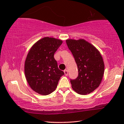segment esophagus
<instances>
[{"mask_svg":"<svg viewBox=\"0 0 124 124\" xmlns=\"http://www.w3.org/2000/svg\"><path fill=\"white\" fill-rule=\"evenodd\" d=\"M64 74H65V76L68 75V70H67V69H65V70H64Z\"/></svg>","mask_w":124,"mask_h":124,"instance_id":"1","label":"esophagus"}]
</instances>
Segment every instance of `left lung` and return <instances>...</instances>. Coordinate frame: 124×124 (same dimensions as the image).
I'll list each match as a JSON object with an SVG mask.
<instances>
[{
  "instance_id": "1",
  "label": "left lung",
  "mask_w": 124,
  "mask_h": 124,
  "mask_svg": "<svg viewBox=\"0 0 124 124\" xmlns=\"http://www.w3.org/2000/svg\"><path fill=\"white\" fill-rule=\"evenodd\" d=\"M66 43L77 64L78 75L70 79L73 89L78 94L86 95L99 87L103 78L104 64L97 49L84 39H68Z\"/></svg>"
}]
</instances>
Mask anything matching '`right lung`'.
Returning a JSON list of instances; mask_svg holds the SVG:
<instances>
[{
    "label": "right lung",
    "instance_id": "right-lung-1",
    "mask_svg": "<svg viewBox=\"0 0 124 124\" xmlns=\"http://www.w3.org/2000/svg\"><path fill=\"white\" fill-rule=\"evenodd\" d=\"M62 43L54 38L39 40L30 49L25 62V74L30 87L47 95L55 90L64 72L57 67L54 54Z\"/></svg>",
    "mask_w": 124,
    "mask_h": 124
}]
</instances>
